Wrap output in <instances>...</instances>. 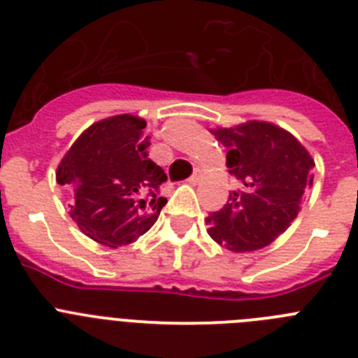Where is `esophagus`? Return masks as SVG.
Segmentation results:
<instances>
[{
  "mask_svg": "<svg viewBox=\"0 0 358 358\" xmlns=\"http://www.w3.org/2000/svg\"><path fill=\"white\" fill-rule=\"evenodd\" d=\"M199 181H201V173H199V172H195L194 176H192V177H189V179H188L189 185H197Z\"/></svg>",
  "mask_w": 358,
  "mask_h": 358,
  "instance_id": "obj_1",
  "label": "esophagus"
}]
</instances>
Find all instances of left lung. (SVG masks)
I'll return each mask as SVG.
<instances>
[{
    "label": "left lung",
    "instance_id": "left-lung-1",
    "mask_svg": "<svg viewBox=\"0 0 358 358\" xmlns=\"http://www.w3.org/2000/svg\"><path fill=\"white\" fill-rule=\"evenodd\" d=\"M211 134L226 145L227 169L240 188L206 218L211 238L229 251H256L278 238L301 210L315 163L285 129L248 122Z\"/></svg>",
    "mask_w": 358,
    "mask_h": 358
}]
</instances>
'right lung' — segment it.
Segmentation results:
<instances>
[{"label": "right lung", "instance_id": "obj_1", "mask_svg": "<svg viewBox=\"0 0 358 358\" xmlns=\"http://www.w3.org/2000/svg\"><path fill=\"white\" fill-rule=\"evenodd\" d=\"M145 127L147 122L132 115L93 123L57 169V182L73 192L69 215L78 229L107 248L136 242L166 204L159 195L166 173L148 159Z\"/></svg>", "mask_w": 358, "mask_h": 358}]
</instances>
